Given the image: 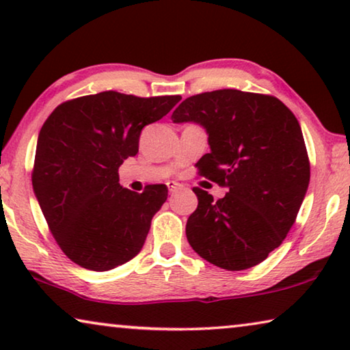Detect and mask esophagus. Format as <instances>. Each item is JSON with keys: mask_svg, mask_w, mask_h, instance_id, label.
<instances>
[{"mask_svg": "<svg viewBox=\"0 0 350 350\" xmlns=\"http://www.w3.org/2000/svg\"><path fill=\"white\" fill-rule=\"evenodd\" d=\"M167 187H169V193H176L183 189V185H180V183H176V181H169Z\"/></svg>", "mask_w": 350, "mask_h": 350, "instance_id": "34e87169", "label": "esophagus"}]
</instances>
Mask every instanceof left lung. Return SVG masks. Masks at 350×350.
I'll list each match as a JSON object with an SVG mask.
<instances>
[{"label": "left lung", "mask_w": 350, "mask_h": 350, "mask_svg": "<svg viewBox=\"0 0 350 350\" xmlns=\"http://www.w3.org/2000/svg\"><path fill=\"white\" fill-rule=\"evenodd\" d=\"M172 122L205 128L209 153L197 167L230 189L214 202L193 187L198 205L186 224L191 247L227 271L260 265L286 238L308 189L297 119L275 96L222 89L186 98Z\"/></svg>", "instance_id": "1"}]
</instances>
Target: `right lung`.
I'll list each match as a JSON object with an SVG mask.
<instances>
[{"label":"right lung","mask_w":350,"mask_h":350,"mask_svg":"<svg viewBox=\"0 0 350 350\" xmlns=\"http://www.w3.org/2000/svg\"><path fill=\"white\" fill-rule=\"evenodd\" d=\"M180 100L107 90L59 105L44 123L32 189L56 243L78 266L111 271L141 252L167 186L133 192L120 186L119 167L137 154L142 128Z\"/></svg>","instance_id":"add662e5"}]
</instances>
